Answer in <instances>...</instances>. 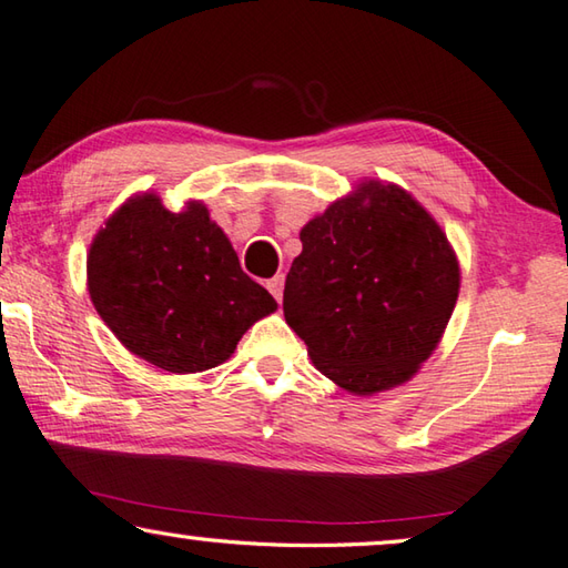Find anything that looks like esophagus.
Listing matches in <instances>:
<instances>
[{"instance_id":"34e87169","label":"esophagus","mask_w":568,"mask_h":568,"mask_svg":"<svg viewBox=\"0 0 568 568\" xmlns=\"http://www.w3.org/2000/svg\"><path fill=\"white\" fill-rule=\"evenodd\" d=\"M266 288H270L272 296L276 298V302L282 304V298H284V274H276V276H272V280L266 282Z\"/></svg>"}]
</instances>
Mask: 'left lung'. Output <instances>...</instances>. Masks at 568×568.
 Masks as SVG:
<instances>
[{
    "label": "left lung",
    "mask_w": 568,
    "mask_h": 568,
    "mask_svg": "<svg viewBox=\"0 0 568 568\" xmlns=\"http://www.w3.org/2000/svg\"><path fill=\"white\" fill-rule=\"evenodd\" d=\"M284 318L314 366L353 395L390 390L433 356L459 294L440 224L400 185L368 178L308 220Z\"/></svg>",
    "instance_id": "left-lung-1"
}]
</instances>
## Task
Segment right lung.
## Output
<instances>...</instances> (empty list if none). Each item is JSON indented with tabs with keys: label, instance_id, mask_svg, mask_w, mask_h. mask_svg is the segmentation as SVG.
<instances>
[{
	"label": "right lung",
	"instance_id": "1",
	"mask_svg": "<svg viewBox=\"0 0 568 568\" xmlns=\"http://www.w3.org/2000/svg\"><path fill=\"white\" fill-rule=\"evenodd\" d=\"M85 284L115 338L178 376L220 366L247 328L276 312L200 200L170 212L155 192L128 197L95 232Z\"/></svg>",
	"mask_w": 568,
	"mask_h": 568
}]
</instances>
